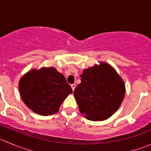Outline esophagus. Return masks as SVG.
<instances>
[{
    "label": "esophagus",
    "instance_id": "1",
    "mask_svg": "<svg viewBox=\"0 0 151 151\" xmlns=\"http://www.w3.org/2000/svg\"><path fill=\"white\" fill-rule=\"evenodd\" d=\"M71 88H72L73 91H74V89H75V88H76V85L75 84H71Z\"/></svg>",
    "mask_w": 151,
    "mask_h": 151
}]
</instances>
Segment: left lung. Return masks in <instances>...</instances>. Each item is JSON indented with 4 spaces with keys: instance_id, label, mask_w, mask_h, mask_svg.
<instances>
[{
    "instance_id": "obj_1",
    "label": "left lung",
    "mask_w": 151,
    "mask_h": 151,
    "mask_svg": "<svg viewBox=\"0 0 151 151\" xmlns=\"http://www.w3.org/2000/svg\"><path fill=\"white\" fill-rule=\"evenodd\" d=\"M81 83L74 91L80 113L89 121H104L112 116L124 98L121 77L108 63L101 62L83 70Z\"/></svg>"
}]
</instances>
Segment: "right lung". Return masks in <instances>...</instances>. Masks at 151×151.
<instances>
[{"mask_svg":"<svg viewBox=\"0 0 151 151\" xmlns=\"http://www.w3.org/2000/svg\"><path fill=\"white\" fill-rule=\"evenodd\" d=\"M19 90L22 101L36 113L50 115L58 112L71 86L54 67L32 69L21 77Z\"/></svg>","mask_w":151,"mask_h":151,"instance_id":"obj_1","label":"right lung"}]
</instances>
